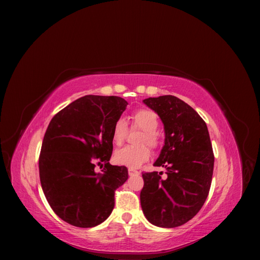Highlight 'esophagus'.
Instances as JSON below:
<instances>
[{"label": "esophagus", "instance_id": "34e87169", "mask_svg": "<svg viewBox=\"0 0 260 260\" xmlns=\"http://www.w3.org/2000/svg\"><path fill=\"white\" fill-rule=\"evenodd\" d=\"M128 174H129V176H138V175H140V172L135 169H129Z\"/></svg>", "mask_w": 260, "mask_h": 260}]
</instances>
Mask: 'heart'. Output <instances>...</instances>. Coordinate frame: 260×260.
Wrapping results in <instances>:
<instances>
[{
	"instance_id": "obj_1",
	"label": "heart",
	"mask_w": 260,
	"mask_h": 260,
	"mask_svg": "<svg viewBox=\"0 0 260 260\" xmlns=\"http://www.w3.org/2000/svg\"><path fill=\"white\" fill-rule=\"evenodd\" d=\"M132 128L143 131V135H141L138 141L140 146H125L118 149L114 154V160L120 166L136 169L151 157V152L145 144L156 148L160 143L159 135L156 131L158 128V117L149 109H139L132 115ZM127 133L128 124L124 119L119 118L113 127L112 138L114 144L121 145L127 137Z\"/></svg>"
}]
</instances>
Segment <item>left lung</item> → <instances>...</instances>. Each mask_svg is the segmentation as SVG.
Here are the masks:
<instances>
[{
	"label": "left lung",
	"instance_id": "1",
	"mask_svg": "<svg viewBox=\"0 0 260 260\" xmlns=\"http://www.w3.org/2000/svg\"><path fill=\"white\" fill-rule=\"evenodd\" d=\"M143 103L159 116L165 142L155 167L145 172L141 207L149 222L176 228L191 220L205 203L214 171V153L207 125L185 102L174 95L148 98Z\"/></svg>",
	"mask_w": 260,
	"mask_h": 260
}]
</instances>
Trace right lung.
Masks as SVG:
<instances>
[{
	"instance_id": "obj_1",
	"label": "right lung",
	"mask_w": 260,
	"mask_h": 260,
	"mask_svg": "<svg viewBox=\"0 0 260 260\" xmlns=\"http://www.w3.org/2000/svg\"><path fill=\"white\" fill-rule=\"evenodd\" d=\"M128 102L119 96L85 95L55 115L43 138L39 171L43 193L60 219L79 228L104 222L115 191L128 179L124 166L109 164L112 132ZM104 162L96 173L93 161Z\"/></svg>"
}]
</instances>
